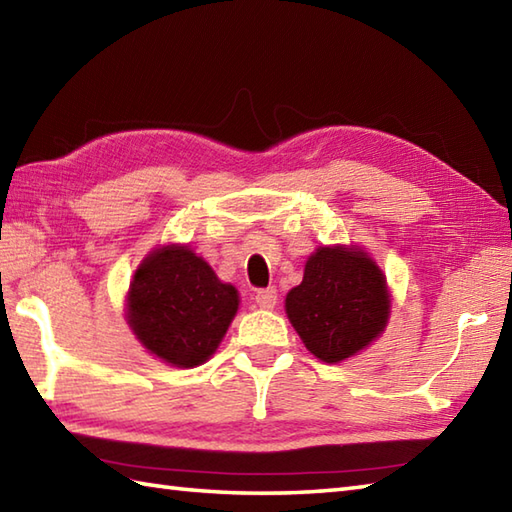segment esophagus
I'll return each instance as SVG.
<instances>
[{"label":"esophagus","instance_id":"obj_1","mask_svg":"<svg viewBox=\"0 0 512 512\" xmlns=\"http://www.w3.org/2000/svg\"><path fill=\"white\" fill-rule=\"evenodd\" d=\"M255 302L259 308L264 310H273L277 304V290L275 288H266V290H257L255 293Z\"/></svg>","mask_w":512,"mask_h":512}]
</instances>
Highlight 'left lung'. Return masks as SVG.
<instances>
[{
  "label": "left lung",
  "mask_w": 512,
  "mask_h": 512,
  "mask_svg": "<svg viewBox=\"0 0 512 512\" xmlns=\"http://www.w3.org/2000/svg\"><path fill=\"white\" fill-rule=\"evenodd\" d=\"M284 304L299 339L324 364L362 353L382 337L390 319L384 270L355 244L319 246Z\"/></svg>",
  "instance_id": "8db88e82"
}]
</instances>
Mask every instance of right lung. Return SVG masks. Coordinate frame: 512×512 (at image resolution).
I'll return each instance as SVG.
<instances>
[{
	"label": "right lung",
	"mask_w": 512,
	"mask_h": 512,
	"mask_svg": "<svg viewBox=\"0 0 512 512\" xmlns=\"http://www.w3.org/2000/svg\"><path fill=\"white\" fill-rule=\"evenodd\" d=\"M239 293L188 244L150 250L126 293V324L146 353L175 368L204 364L222 344Z\"/></svg>",
	"instance_id": "right-lung-1"
}]
</instances>
